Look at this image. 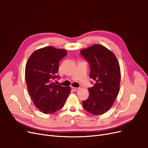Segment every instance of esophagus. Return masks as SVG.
Listing matches in <instances>:
<instances>
[{
    "label": "esophagus",
    "instance_id": "esophagus-1",
    "mask_svg": "<svg viewBox=\"0 0 148 148\" xmlns=\"http://www.w3.org/2000/svg\"><path fill=\"white\" fill-rule=\"evenodd\" d=\"M71 89H72L74 91H78V90H79V88H74V87H72V88H71Z\"/></svg>",
    "mask_w": 148,
    "mask_h": 148
}]
</instances>
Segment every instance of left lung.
I'll list each match as a JSON object with an SVG mask.
<instances>
[{"instance_id":"left-lung-1","label":"left lung","mask_w":148,"mask_h":148,"mask_svg":"<svg viewBox=\"0 0 148 148\" xmlns=\"http://www.w3.org/2000/svg\"><path fill=\"white\" fill-rule=\"evenodd\" d=\"M81 53L90 65V78L96 81L88 88L89 95L83 106L90 114L100 115L111 108L119 95L120 65L114 53L100 44L82 49Z\"/></svg>"}]
</instances>
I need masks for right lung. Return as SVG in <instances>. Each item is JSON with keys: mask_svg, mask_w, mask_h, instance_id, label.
<instances>
[{"mask_svg": "<svg viewBox=\"0 0 148 148\" xmlns=\"http://www.w3.org/2000/svg\"><path fill=\"white\" fill-rule=\"evenodd\" d=\"M67 54L64 49L47 46L36 50L25 66L28 91L34 106L42 112L50 114L61 109L71 88L55 84L60 60Z\"/></svg>", "mask_w": 148, "mask_h": 148, "instance_id": "obj_1", "label": "right lung"}]
</instances>
